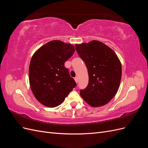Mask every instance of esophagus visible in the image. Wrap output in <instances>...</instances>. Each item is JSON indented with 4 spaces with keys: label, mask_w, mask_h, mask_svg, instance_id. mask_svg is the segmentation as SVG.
Wrapping results in <instances>:
<instances>
[{
    "label": "esophagus",
    "mask_w": 148,
    "mask_h": 148,
    "mask_svg": "<svg viewBox=\"0 0 148 148\" xmlns=\"http://www.w3.org/2000/svg\"><path fill=\"white\" fill-rule=\"evenodd\" d=\"M74 79H75V82L77 83H78V77H75Z\"/></svg>",
    "instance_id": "34e87169"
}]
</instances>
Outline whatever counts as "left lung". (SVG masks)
I'll use <instances>...</instances> for the list:
<instances>
[{
  "label": "left lung",
  "instance_id": "1",
  "mask_svg": "<svg viewBox=\"0 0 148 148\" xmlns=\"http://www.w3.org/2000/svg\"><path fill=\"white\" fill-rule=\"evenodd\" d=\"M75 47L89 75L88 86L80 90V95L94 107L107 104L117 92L122 78V65L117 56L98 41L76 44Z\"/></svg>",
  "mask_w": 148,
  "mask_h": 148
}]
</instances>
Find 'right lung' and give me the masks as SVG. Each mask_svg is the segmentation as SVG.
Returning <instances> with one entry per match:
<instances>
[{
  "label": "right lung",
  "mask_w": 148,
  "mask_h": 148,
  "mask_svg": "<svg viewBox=\"0 0 148 148\" xmlns=\"http://www.w3.org/2000/svg\"><path fill=\"white\" fill-rule=\"evenodd\" d=\"M75 51L71 44L55 40L40 47L31 58L30 87L36 99L44 106L54 107L60 105L77 86L64 65Z\"/></svg>",
  "instance_id": "add662e5"
}]
</instances>
